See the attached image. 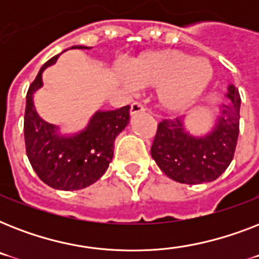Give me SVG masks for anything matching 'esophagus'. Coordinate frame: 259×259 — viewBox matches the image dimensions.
I'll list each match as a JSON object with an SVG mask.
<instances>
[{"label": "esophagus", "instance_id": "obj_1", "mask_svg": "<svg viewBox=\"0 0 259 259\" xmlns=\"http://www.w3.org/2000/svg\"><path fill=\"white\" fill-rule=\"evenodd\" d=\"M141 111H145V107H144L140 102H133L132 106H130V114H132V115H136V114L141 113Z\"/></svg>", "mask_w": 259, "mask_h": 259}]
</instances>
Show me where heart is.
<instances>
[{"label": "heart", "mask_w": 259, "mask_h": 259, "mask_svg": "<svg viewBox=\"0 0 259 259\" xmlns=\"http://www.w3.org/2000/svg\"><path fill=\"white\" fill-rule=\"evenodd\" d=\"M129 74L136 84L145 89L157 87L158 105L169 111L185 109L204 93L213 78V67L205 58L176 50L146 52L134 59ZM127 87L133 82L122 76Z\"/></svg>", "instance_id": "1"}]
</instances>
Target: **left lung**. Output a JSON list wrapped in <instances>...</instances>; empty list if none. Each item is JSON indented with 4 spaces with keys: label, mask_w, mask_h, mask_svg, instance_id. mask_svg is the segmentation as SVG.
Segmentation results:
<instances>
[{
    "label": "left lung",
    "mask_w": 259,
    "mask_h": 259,
    "mask_svg": "<svg viewBox=\"0 0 259 259\" xmlns=\"http://www.w3.org/2000/svg\"><path fill=\"white\" fill-rule=\"evenodd\" d=\"M230 102L221 107V115L211 133L193 137L180 118L162 119L150 149L152 157L166 176L183 184H201L217 180L233 161L239 134L241 97L229 86Z\"/></svg>",
    "instance_id": "8db88e82"
}]
</instances>
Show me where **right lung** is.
I'll return each mask as SVG.
<instances>
[{"mask_svg":"<svg viewBox=\"0 0 259 259\" xmlns=\"http://www.w3.org/2000/svg\"><path fill=\"white\" fill-rule=\"evenodd\" d=\"M71 50L89 47L75 46ZM58 58L56 55L40 68L26 93L24 138L28 160L40 180L55 189L75 191L94 184L107 170L115 137L129 123L130 106L97 111L80 133L59 136L58 127L38 117L33 105V93L42 86V71Z\"/></svg>","mask_w":259,"mask_h":259,"instance_id":"1","label":"right lung"}]
</instances>
